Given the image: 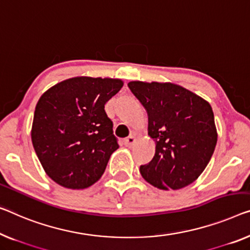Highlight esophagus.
<instances>
[{"label": "esophagus", "mask_w": 250, "mask_h": 250, "mask_svg": "<svg viewBox=\"0 0 250 250\" xmlns=\"http://www.w3.org/2000/svg\"><path fill=\"white\" fill-rule=\"evenodd\" d=\"M124 143L126 147H132L133 145L136 144V138L133 136H129L128 138H125V139L124 140Z\"/></svg>", "instance_id": "esophagus-1"}]
</instances>
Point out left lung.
<instances>
[{"label": "left lung", "instance_id": "1", "mask_svg": "<svg viewBox=\"0 0 250 250\" xmlns=\"http://www.w3.org/2000/svg\"><path fill=\"white\" fill-rule=\"evenodd\" d=\"M148 113V135L156 144L151 162L140 166L148 183L180 189L200 176L217 145L214 115L208 102L173 83L128 84Z\"/></svg>", "mask_w": 250, "mask_h": 250}]
</instances>
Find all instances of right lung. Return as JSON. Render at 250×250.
I'll return each instance as SVG.
<instances>
[{
	"label": "right lung",
	"mask_w": 250,
	"mask_h": 250,
	"mask_svg": "<svg viewBox=\"0 0 250 250\" xmlns=\"http://www.w3.org/2000/svg\"><path fill=\"white\" fill-rule=\"evenodd\" d=\"M124 86L118 78L73 77L39 99L31 140L51 180L66 188H86L98 182L119 148L104 105Z\"/></svg>",
	"instance_id": "1"
}]
</instances>
